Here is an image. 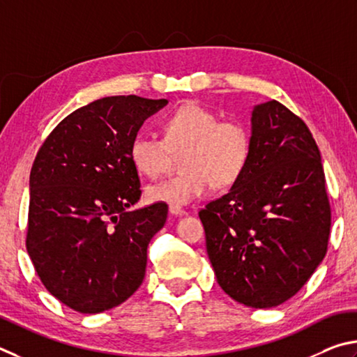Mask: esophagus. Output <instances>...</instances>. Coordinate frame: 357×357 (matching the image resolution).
Masks as SVG:
<instances>
[{
	"label": "esophagus",
	"mask_w": 357,
	"mask_h": 357,
	"mask_svg": "<svg viewBox=\"0 0 357 357\" xmlns=\"http://www.w3.org/2000/svg\"><path fill=\"white\" fill-rule=\"evenodd\" d=\"M169 213L174 216H182L186 213V211L182 207H177V205H171V207H169Z\"/></svg>",
	"instance_id": "1"
}]
</instances>
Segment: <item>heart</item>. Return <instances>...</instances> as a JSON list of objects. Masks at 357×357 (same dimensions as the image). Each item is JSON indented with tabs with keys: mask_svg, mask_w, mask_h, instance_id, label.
<instances>
[{
	"mask_svg": "<svg viewBox=\"0 0 357 357\" xmlns=\"http://www.w3.org/2000/svg\"><path fill=\"white\" fill-rule=\"evenodd\" d=\"M252 133L241 119H220L213 109L188 102L162 121V139L137 133L130 142V160L137 172L158 177L182 153L183 172L149 185V202L188 205L216 185L226 188L238 180L251 158Z\"/></svg>",
	"mask_w": 357,
	"mask_h": 357,
	"instance_id": "heart-1",
	"label": "heart"
}]
</instances>
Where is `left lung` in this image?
<instances>
[{
	"label": "left lung",
	"instance_id": "obj_1",
	"mask_svg": "<svg viewBox=\"0 0 357 357\" xmlns=\"http://www.w3.org/2000/svg\"><path fill=\"white\" fill-rule=\"evenodd\" d=\"M199 218L230 298L270 309L296 295L326 255L331 230L320 150L303 119L276 100L255 106L245 172Z\"/></svg>",
	"mask_w": 357,
	"mask_h": 357
}]
</instances>
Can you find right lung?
Returning a JSON list of instances; mask_svg holds the SVG:
<instances>
[{
    "instance_id": "add662e5",
    "label": "right lung",
    "mask_w": 357,
    "mask_h": 357,
    "mask_svg": "<svg viewBox=\"0 0 357 357\" xmlns=\"http://www.w3.org/2000/svg\"><path fill=\"white\" fill-rule=\"evenodd\" d=\"M167 103L116 96L81 106L56 125L29 175L26 251L37 276L62 304L98 314L139 289L147 246L167 205L128 210L141 197L130 142Z\"/></svg>"
}]
</instances>
